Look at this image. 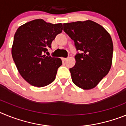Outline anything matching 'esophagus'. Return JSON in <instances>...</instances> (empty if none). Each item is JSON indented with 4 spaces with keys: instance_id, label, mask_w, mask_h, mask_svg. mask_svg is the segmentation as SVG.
<instances>
[{
    "instance_id": "34e87169",
    "label": "esophagus",
    "mask_w": 126,
    "mask_h": 126,
    "mask_svg": "<svg viewBox=\"0 0 126 126\" xmlns=\"http://www.w3.org/2000/svg\"><path fill=\"white\" fill-rule=\"evenodd\" d=\"M67 59V58H62V61H66Z\"/></svg>"
}]
</instances>
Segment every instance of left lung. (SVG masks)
Here are the masks:
<instances>
[{
    "label": "left lung",
    "mask_w": 126,
    "mask_h": 126,
    "mask_svg": "<svg viewBox=\"0 0 126 126\" xmlns=\"http://www.w3.org/2000/svg\"><path fill=\"white\" fill-rule=\"evenodd\" d=\"M64 31L74 42L76 64L69 69L73 83L83 90L94 88L109 73L113 55V43L107 30L87 20L64 23Z\"/></svg>",
    "instance_id": "obj_1"
}]
</instances>
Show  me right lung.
<instances>
[{"label":"right lung","mask_w":126,"mask_h":126,"mask_svg":"<svg viewBox=\"0 0 126 126\" xmlns=\"http://www.w3.org/2000/svg\"><path fill=\"white\" fill-rule=\"evenodd\" d=\"M62 32V23L53 24L38 19L21 26L16 32L13 59L21 76L32 86L43 87L55 80L62 61L44 53Z\"/></svg>","instance_id":"right-lung-1"}]
</instances>
